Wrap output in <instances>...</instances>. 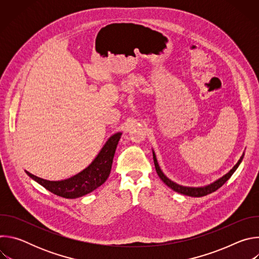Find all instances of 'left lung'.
<instances>
[{
  "label": "left lung",
  "mask_w": 259,
  "mask_h": 259,
  "mask_svg": "<svg viewBox=\"0 0 259 259\" xmlns=\"http://www.w3.org/2000/svg\"><path fill=\"white\" fill-rule=\"evenodd\" d=\"M243 157H244V154L243 156L240 158V160L238 161V163L233 167V169L230 170L229 173H227L226 175H224L223 177H220L219 179H217L216 181H214L213 183H210L208 184V186H205V187H200V188H191V187H183V186H180V184H177L176 182H173L172 180H170L164 173L163 171L161 170L159 164H158V161H157V158H156V155H155V152L153 151V158H154V163H155V167H156V171L159 175V177L163 180V182L166 184V186H168L170 189H172L173 191L179 193V194H182V195H186V196H190V197H203V196H207L215 191H217L219 188H221L224 186V184L231 178V176L234 174V172L237 170V168L239 167V165L241 164L242 160H243Z\"/></svg>",
  "instance_id": "8db88e82"
}]
</instances>
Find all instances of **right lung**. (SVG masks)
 <instances>
[{
	"label": "right lung",
	"mask_w": 259,
	"mask_h": 259,
	"mask_svg": "<svg viewBox=\"0 0 259 259\" xmlns=\"http://www.w3.org/2000/svg\"><path fill=\"white\" fill-rule=\"evenodd\" d=\"M121 135L122 133L118 132L110 136L92 163L80 173L67 179L50 181L40 178L27 171L25 172L31 179L40 183L42 187L56 196L65 199L83 197L99 188L109 176L113 159Z\"/></svg>",
	"instance_id": "add662e5"
}]
</instances>
